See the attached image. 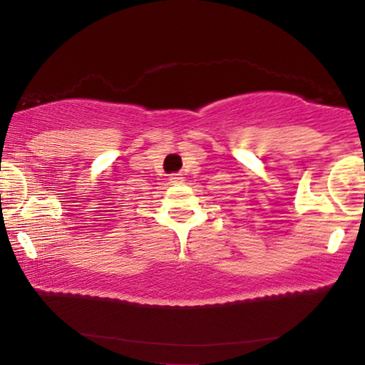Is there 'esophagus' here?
<instances>
[{"instance_id": "esophagus-1", "label": "esophagus", "mask_w": 365, "mask_h": 365, "mask_svg": "<svg viewBox=\"0 0 365 365\" xmlns=\"http://www.w3.org/2000/svg\"><path fill=\"white\" fill-rule=\"evenodd\" d=\"M170 182H171V183H182V182H183V177H182V175H180V173H173V175H171V177H170Z\"/></svg>"}]
</instances>
